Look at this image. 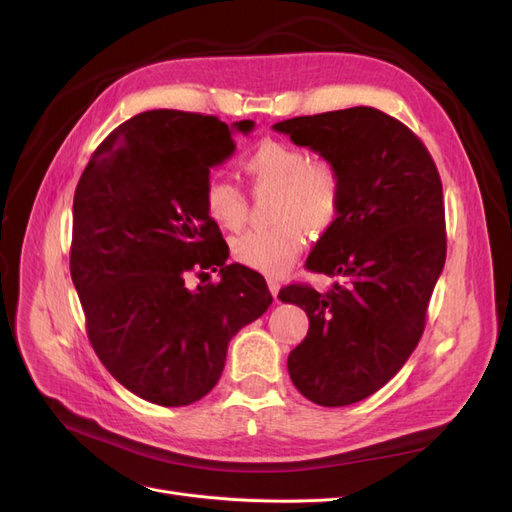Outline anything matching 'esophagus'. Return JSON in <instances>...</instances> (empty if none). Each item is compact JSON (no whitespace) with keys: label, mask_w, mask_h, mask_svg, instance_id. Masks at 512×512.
Here are the masks:
<instances>
[{"label":"esophagus","mask_w":512,"mask_h":512,"mask_svg":"<svg viewBox=\"0 0 512 512\" xmlns=\"http://www.w3.org/2000/svg\"><path fill=\"white\" fill-rule=\"evenodd\" d=\"M269 290H271L273 297L277 299V294H280V284H277L275 280H269Z\"/></svg>","instance_id":"obj_1"}]
</instances>
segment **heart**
<instances>
[{"instance_id":"1","label":"heart","mask_w":512,"mask_h":512,"mask_svg":"<svg viewBox=\"0 0 512 512\" xmlns=\"http://www.w3.org/2000/svg\"><path fill=\"white\" fill-rule=\"evenodd\" d=\"M252 188L273 190L275 222L269 230L245 232L232 241V258L239 265L267 275H282L299 258L305 232H327L344 207V177L324 158L284 141H262L241 160ZM207 218L222 230H239L247 220V200L235 183L213 177L203 196Z\"/></svg>"}]
</instances>
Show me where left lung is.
<instances>
[{
  "instance_id": "8db88e82",
  "label": "left lung",
  "mask_w": 512,
  "mask_h": 512,
  "mask_svg": "<svg viewBox=\"0 0 512 512\" xmlns=\"http://www.w3.org/2000/svg\"><path fill=\"white\" fill-rule=\"evenodd\" d=\"M344 177V207L305 267L339 277L329 292L280 290L309 318L288 356L299 393L318 406L356 404L404 367L425 331L427 305L446 260L442 181L408 126L371 106L275 123Z\"/></svg>"
}]
</instances>
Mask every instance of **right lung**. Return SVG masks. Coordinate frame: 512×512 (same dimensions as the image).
Returning a JSON list of instances; mask_svg holds the SVG:
<instances>
[{
    "mask_svg": "<svg viewBox=\"0 0 512 512\" xmlns=\"http://www.w3.org/2000/svg\"><path fill=\"white\" fill-rule=\"evenodd\" d=\"M213 115L147 111L108 134L74 192L70 275L87 337L119 384L158 406H190L218 384L228 342L267 312L265 277L232 262L205 213L209 170L235 151ZM221 282L187 288V273Z\"/></svg>",
    "mask_w": 512,
    "mask_h": 512,
    "instance_id": "add662e5",
    "label": "right lung"
}]
</instances>
